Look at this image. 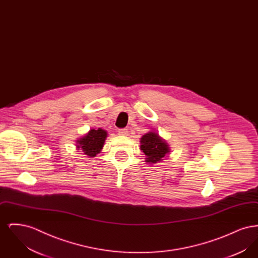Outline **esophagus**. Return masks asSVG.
I'll list each match as a JSON object with an SVG mask.
<instances>
[{"instance_id":"34e87169","label":"esophagus","mask_w":258,"mask_h":258,"mask_svg":"<svg viewBox=\"0 0 258 258\" xmlns=\"http://www.w3.org/2000/svg\"><path fill=\"white\" fill-rule=\"evenodd\" d=\"M127 133H128V132H127L126 128H120V130L118 131V134L121 135H127Z\"/></svg>"}]
</instances>
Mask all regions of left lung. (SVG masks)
<instances>
[{"mask_svg": "<svg viewBox=\"0 0 258 258\" xmlns=\"http://www.w3.org/2000/svg\"><path fill=\"white\" fill-rule=\"evenodd\" d=\"M140 142V149L145 154V160L149 163L160 162L165 155L170 152L169 146L165 140L154 132H150L143 135Z\"/></svg>", "mask_w": 258, "mask_h": 258, "instance_id": "obj_1", "label": "left lung"}]
</instances>
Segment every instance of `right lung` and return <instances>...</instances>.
Listing matches in <instances>:
<instances>
[{
  "label": "right lung",
  "instance_id": "1",
  "mask_svg": "<svg viewBox=\"0 0 258 258\" xmlns=\"http://www.w3.org/2000/svg\"><path fill=\"white\" fill-rule=\"evenodd\" d=\"M107 133L102 128H92L85 136L78 139L77 148H81L84 154L89 157H96L103 147Z\"/></svg>",
  "mask_w": 258,
  "mask_h": 258
}]
</instances>
